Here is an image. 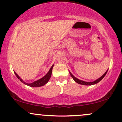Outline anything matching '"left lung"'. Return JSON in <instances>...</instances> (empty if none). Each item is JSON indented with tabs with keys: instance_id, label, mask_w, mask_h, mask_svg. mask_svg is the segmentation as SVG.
<instances>
[{
	"instance_id": "1",
	"label": "left lung",
	"mask_w": 122,
	"mask_h": 122,
	"mask_svg": "<svg viewBox=\"0 0 122 122\" xmlns=\"http://www.w3.org/2000/svg\"><path fill=\"white\" fill-rule=\"evenodd\" d=\"M108 70H107L106 72L101 77H100L99 78H98V79L95 80V81H91V82H88V81H81V80L79 79L76 78V77L74 76V75H72V74H71V72H70V75L71 76V77L73 78V79L74 80V81H75V82H76L78 84H82V85H85V86H91V85H94V84H95L97 83H98L100 81H101L102 79L103 78H104V76H105V75H106L107 71H108Z\"/></svg>"
}]
</instances>
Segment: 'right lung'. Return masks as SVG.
Masks as SVG:
<instances>
[{
  "label": "right lung",
  "instance_id": "obj_1",
  "mask_svg": "<svg viewBox=\"0 0 122 122\" xmlns=\"http://www.w3.org/2000/svg\"><path fill=\"white\" fill-rule=\"evenodd\" d=\"M53 67H54V64H53L52 66H51V68H50V70L48 71V72L47 73L46 75H44L43 78L40 79H39L36 81H34V82L31 83H27L24 81L20 78L18 74H17L15 72V71H14V73H15V75L16 76L17 78H18L19 79L20 81L21 82H22L23 83H24V84H26V85L28 86L32 87H41V86H43L45 85V84L47 83H48V81H49L50 79L51 76V74H52V70Z\"/></svg>",
  "mask_w": 122,
  "mask_h": 122
}]
</instances>
